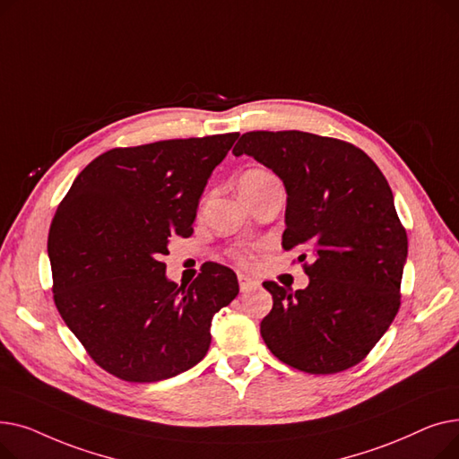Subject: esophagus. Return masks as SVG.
<instances>
[{"label":"esophagus","instance_id":"1","mask_svg":"<svg viewBox=\"0 0 459 459\" xmlns=\"http://www.w3.org/2000/svg\"><path fill=\"white\" fill-rule=\"evenodd\" d=\"M238 281H239V290H242V294L255 292V290H258V288H260V282L251 279V277H247V275H239Z\"/></svg>","mask_w":459,"mask_h":459}]
</instances>
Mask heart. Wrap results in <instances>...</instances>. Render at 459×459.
Here are the masks:
<instances>
[{"instance_id":"obj_1","label":"heart","mask_w":459,"mask_h":459,"mask_svg":"<svg viewBox=\"0 0 459 459\" xmlns=\"http://www.w3.org/2000/svg\"><path fill=\"white\" fill-rule=\"evenodd\" d=\"M266 177H272V175L268 171H262V169H253V171H247L242 178H239V182H251V180H260Z\"/></svg>"}]
</instances>
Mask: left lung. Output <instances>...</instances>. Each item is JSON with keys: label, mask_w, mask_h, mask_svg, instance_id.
I'll return each mask as SVG.
<instances>
[{"label": "left lung", "mask_w": 459, "mask_h": 459, "mask_svg": "<svg viewBox=\"0 0 459 459\" xmlns=\"http://www.w3.org/2000/svg\"><path fill=\"white\" fill-rule=\"evenodd\" d=\"M284 184L282 247L310 253L308 286L264 288L273 308L260 324L270 351L308 374L342 372L367 357L393 324L407 234L377 165L350 143L299 130L247 132L232 149Z\"/></svg>", "instance_id": "8db88e82"}]
</instances>
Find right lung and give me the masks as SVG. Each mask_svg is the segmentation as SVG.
<instances>
[{
	"label": "right lung",
	"mask_w": 459,
	"mask_h": 459,
	"mask_svg": "<svg viewBox=\"0 0 459 459\" xmlns=\"http://www.w3.org/2000/svg\"><path fill=\"white\" fill-rule=\"evenodd\" d=\"M239 134L113 149L72 182L48 236L54 299L94 363L135 383L201 363L212 318L239 292L236 273L206 262L189 286L165 273L175 236H191L213 169Z\"/></svg>",
	"instance_id": "right-lung-1"
}]
</instances>
